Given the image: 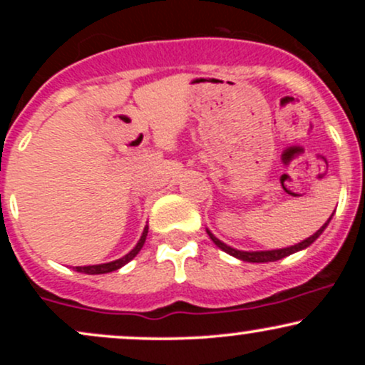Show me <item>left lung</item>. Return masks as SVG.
<instances>
[{
  "instance_id": "1",
  "label": "left lung",
  "mask_w": 365,
  "mask_h": 365,
  "mask_svg": "<svg viewBox=\"0 0 365 365\" xmlns=\"http://www.w3.org/2000/svg\"><path fill=\"white\" fill-rule=\"evenodd\" d=\"M329 220H331V217H329ZM329 220L326 221V223L322 225L321 228L317 230L316 233H314V235H311L309 238H305V240H304V242H300V244L292 245V247H287V249H278V250H262V252H244V250L232 249V247H228L226 244H223V242H221V240H217V238H216L215 235H212V233L209 232V230H207V235H209V238H211L212 242H215V244H216L217 247H220L221 250H225L226 254L233 255V257L242 259V261H245V262H274V261H279V259L287 257V255L299 252V250H302V249H307V247L311 245L312 242L316 240V238L319 237L322 232H324V228H326V226H328Z\"/></svg>"
}]
</instances>
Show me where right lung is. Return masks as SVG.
<instances>
[{
    "label": "right lung",
    "mask_w": 365,
    "mask_h": 365,
    "mask_svg": "<svg viewBox=\"0 0 365 365\" xmlns=\"http://www.w3.org/2000/svg\"><path fill=\"white\" fill-rule=\"evenodd\" d=\"M148 230L149 228H148V226H145L144 232H142V237H140L139 244L133 247V249L130 250V252L125 255V257L116 259V261H113V262L98 264V266H77V267H75V271H78V273H86V274H104V273H111V271L120 269L121 266H125V264L132 261V259L140 252L142 245H144V242H145V237H148Z\"/></svg>",
    "instance_id": "obj_1"
}]
</instances>
